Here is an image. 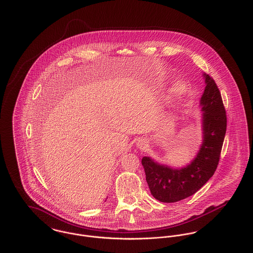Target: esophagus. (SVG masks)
I'll return each instance as SVG.
<instances>
[{"label": "esophagus", "mask_w": 253, "mask_h": 253, "mask_svg": "<svg viewBox=\"0 0 253 253\" xmlns=\"http://www.w3.org/2000/svg\"><path fill=\"white\" fill-rule=\"evenodd\" d=\"M137 145H138V147L140 148V149H144L145 147H146V142H145L144 140H138V143H137Z\"/></svg>", "instance_id": "esophagus-1"}]
</instances>
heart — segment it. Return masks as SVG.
<instances>
[{"label":"heart","instance_id":"heart-1","mask_svg":"<svg viewBox=\"0 0 253 253\" xmlns=\"http://www.w3.org/2000/svg\"><path fill=\"white\" fill-rule=\"evenodd\" d=\"M186 89H187V84L179 80L177 81L173 85L172 87L170 88V91H169V98L171 100H176V99H179L181 96L186 92Z\"/></svg>","mask_w":253,"mask_h":253}]
</instances>
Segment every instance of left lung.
<instances>
[{"mask_svg": "<svg viewBox=\"0 0 253 253\" xmlns=\"http://www.w3.org/2000/svg\"><path fill=\"white\" fill-rule=\"evenodd\" d=\"M206 87L200 100L203 142L194 160L186 167L173 169L150 157L142 158L146 181L153 197L162 203H175L199 191L214 174L224 141L227 117L214 80L203 74Z\"/></svg>", "mask_w": 253, "mask_h": 253, "instance_id": "8db88e82", "label": "left lung"}]
</instances>
